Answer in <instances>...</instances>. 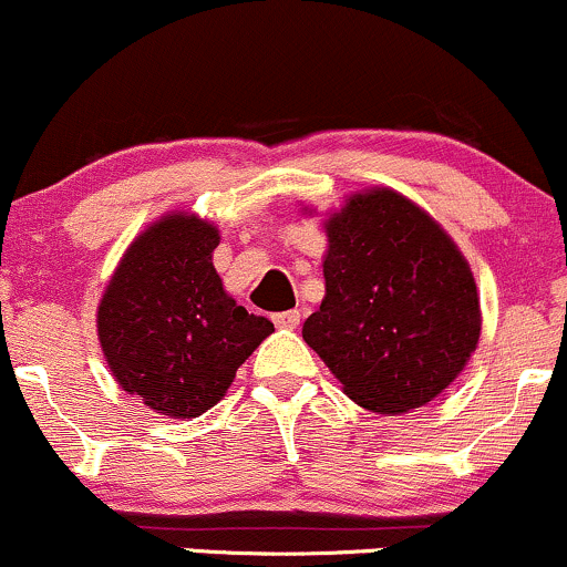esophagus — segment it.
Returning a JSON list of instances; mask_svg holds the SVG:
<instances>
[{
  "label": "esophagus",
  "instance_id": "34e87169",
  "mask_svg": "<svg viewBox=\"0 0 567 567\" xmlns=\"http://www.w3.org/2000/svg\"><path fill=\"white\" fill-rule=\"evenodd\" d=\"M275 324L277 328H298L301 324V311L298 309H290V311H279V315H275Z\"/></svg>",
  "mask_w": 567,
  "mask_h": 567
}]
</instances>
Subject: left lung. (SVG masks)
<instances>
[{
	"mask_svg": "<svg viewBox=\"0 0 567 567\" xmlns=\"http://www.w3.org/2000/svg\"><path fill=\"white\" fill-rule=\"evenodd\" d=\"M324 231V298L303 322V341L357 405L394 415L432 402L480 341L466 258L392 188L349 197Z\"/></svg>",
	"mask_w": 567,
	"mask_h": 567,
	"instance_id": "8db88e82",
	"label": "left lung"
}]
</instances>
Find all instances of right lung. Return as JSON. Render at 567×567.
<instances>
[{
	"label": "right lung",
	"mask_w": 567,
	"mask_h": 567,
	"mask_svg": "<svg viewBox=\"0 0 567 567\" xmlns=\"http://www.w3.org/2000/svg\"><path fill=\"white\" fill-rule=\"evenodd\" d=\"M218 229L186 213L135 237L103 290L97 338L116 383L171 419L224 400L237 368L275 330L224 290Z\"/></svg>",
	"instance_id": "obj_1"
}]
</instances>
